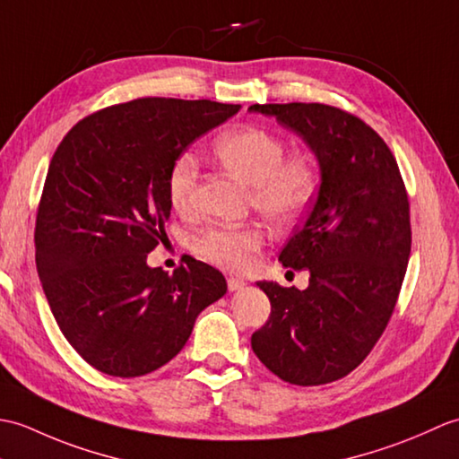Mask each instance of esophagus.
Wrapping results in <instances>:
<instances>
[{
	"label": "esophagus",
	"mask_w": 459,
	"mask_h": 459,
	"mask_svg": "<svg viewBox=\"0 0 459 459\" xmlns=\"http://www.w3.org/2000/svg\"><path fill=\"white\" fill-rule=\"evenodd\" d=\"M227 284H229V291H237V290H242L247 286V281L245 280H240V278H229L227 280Z\"/></svg>",
	"instance_id": "obj_1"
}]
</instances>
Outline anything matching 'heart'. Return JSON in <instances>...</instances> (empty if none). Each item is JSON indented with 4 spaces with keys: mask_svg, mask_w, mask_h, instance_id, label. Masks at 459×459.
I'll use <instances>...</instances> for the list:
<instances>
[{
    "mask_svg": "<svg viewBox=\"0 0 459 459\" xmlns=\"http://www.w3.org/2000/svg\"><path fill=\"white\" fill-rule=\"evenodd\" d=\"M212 152L224 169L250 185L252 207L278 227L296 222L316 197L319 175L314 160L306 153L284 155V143L264 128L240 126L224 132L214 140ZM197 183V158L189 152L175 155L165 178V191L175 211L189 214L195 209ZM264 242V232L255 224H224L203 230L195 250L222 270L245 272Z\"/></svg>",
    "mask_w": 459,
    "mask_h": 459,
    "instance_id": "heart-1",
    "label": "heart"
}]
</instances>
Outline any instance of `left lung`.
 <instances>
[{
    "label": "left lung",
    "mask_w": 459,
    "mask_h": 459,
    "mask_svg": "<svg viewBox=\"0 0 459 459\" xmlns=\"http://www.w3.org/2000/svg\"><path fill=\"white\" fill-rule=\"evenodd\" d=\"M298 134L321 183L304 224L280 252L309 270L306 290L256 281L270 317L252 351L290 385L343 378L363 363L391 319L411 256V204L393 152L357 116L317 102L252 104Z\"/></svg>",
    "instance_id": "left-lung-1"
}]
</instances>
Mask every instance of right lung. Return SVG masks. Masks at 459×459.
Returning <instances> with one entry per match:
<instances>
[{
  "label": "right lung",
  "mask_w": 459,
  "mask_h": 459,
  "mask_svg": "<svg viewBox=\"0 0 459 459\" xmlns=\"http://www.w3.org/2000/svg\"><path fill=\"white\" fill-rule=\"evenodd\" d=\"M240 104L138 99L73 126L53 155L35 222L39 280L68 343L104 375H148L179 353L201 311L227 294L189 258L148 266L163 242L175 155Z\"/></svg>",
  "instance_id": "1"
}]
</instances>
